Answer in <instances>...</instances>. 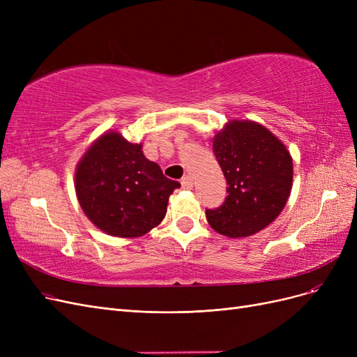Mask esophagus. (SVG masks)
<instances>
[{
    "instance_id": "34e87169",
    "label": "esophagus",
    "mask_w": 357,
    "mask_h": 357,
    "mask_svg": "<svg viewBox=\"0 0 357 357\" xmlns=\"http://www.w3.org/2000/svg\"><path fill=\"white\" fill-rule=\"evenodd\" d=\"M181 186H183V189H192V188H193V180H192V177H190V176L183 177V178H181Z\"/></svg>"
}]
</instances>
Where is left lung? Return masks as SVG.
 <instances>
[{
    "mask_svg": "<svg viewBox=\"0 0 357 357\" xmlns=\"http://www.w3.org/2000/svg\"><path fill=\"white\" fill-rule=\"evenodd\" d=\"M228 197L205 211L211 228L229 238L250 236L273 223L290 197L294 160L287 147L253 121L232 119L213 138Z\"/></svg>",
    "mask_w": 357,
    "mask_h": 357,
    "instance_id": "1",
    "label": "left lung"
}]
</instances>
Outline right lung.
Wrapping results in <instances>:
<instances>
[{"mask_svg":"<svg viewBox=\"0 0 357 357\" xmlns=\"http://www.w3.org/2000/svg\"><path fill=\"white\" fill-rule=\"evenodd\" d=\"M142 149V143L107 131L75 167V193L83 213L112 236L137 238L156 228L165 218L169 195L180 188Z\"/></svg>","mask_w":357,"mask_h":357,"instance_id":"add662e5","label":"right lung"}]
</instances>
